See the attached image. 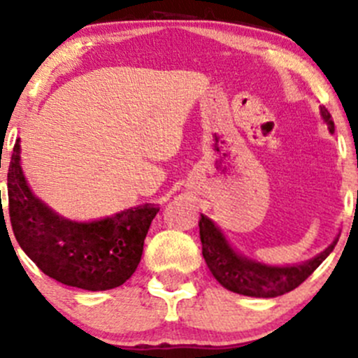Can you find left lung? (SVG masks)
<instances>
[{
  "instance_id": "1",
  "label": "left lung",
  "mask_w": 358,
  "mask_h": 358,
  "mask_svg": "<svg viewBox=\"0 0 358 358\" xmlns=\"http://www.w3.org/2000/svg\"><path fill=\"white\" fill-rule=\"evenodd\" d=\"M320 114L329 131L334 133V122L326 107H320ZM199 234L202 256L213 277L225 289L237 292V294L252 296V298H275V296H282L296 289L315 272L317 266L331 255L338 243V237H336L329 248L319 252L315 258L299 263V265L273 266L239 255L230 246L222 230L204 215H201L199 220Z\"/></svg>"
}]
</instances>
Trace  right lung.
Segmentation results:
<instances>
[{"label":"right lung","instance_id":"1","mask_svg":"<svg viewBox=\"0 0 358 358\" xmlns=\"http://www.w3.org/2000/svg\"><path fill=\"white\" fill-rule=\"evenodd\" d=\"M157 211L156 204H142L95 222L64 218L29 189L20 166V143L15 142L8 166L13 236L43 273L66 286L86 291L122 286L138 266Z\"/></svg>","mask_w":358,"mask_h":358}]
</instances>
